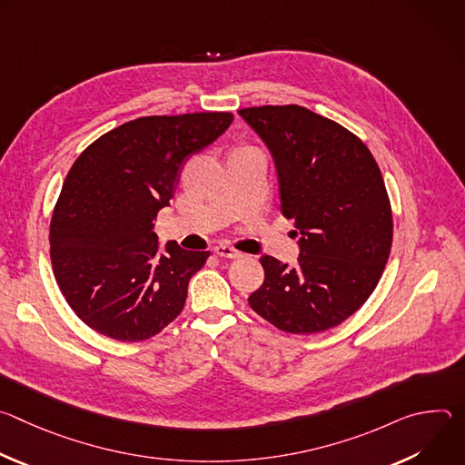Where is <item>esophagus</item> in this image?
Masks as SVG:
<instances>
[{
	"instance_id": "obj_1",
	"label": "esophagus",
	"mask_w": 465,
	"mask_h": 465,
	"mask_svg": "<svg viewBox=\"0 0 465 465\" xmlns=\"http://www.w3.org/2000/svg\"><path fill=\"white\" fill-rule=\"evenodd\" d=\"M213 252H215L217 255H221V257H228V259H237V257H241V255H242L239 250H235V248H233V246H230V244H217V246L213 248Z\"/></svg>"
}]
</instances>
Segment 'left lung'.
Masks as SVG:
<instances>
[{
    "label": "left lung",
    "mask_w": 465,
    "mask_h": 465,
    "mask_svg": "<svg viewBox=\"0 0 465 465\" xmlns=\"http://www.w3.org/2000/svg\"><path fill=\"white\" fill-rule=\"evenodd\" d=\"M269 147L282 213L300 235L296 267L262 255L250 307L278 329L312 335L350 318L377 287L393 223L370 149L342 124L298 104L239 110Z\"/></svg>",
    "instance_id": "1"
}]
</instances>
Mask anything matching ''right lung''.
Wrapping results in <instances>:
<instances>
[{"mask_svg": "<svg viewBox=\"0 0 465 465\" xmlns=\"http://www.w3.org/2000/svg\"><path fill=\"white\" fill-rule=\"evenodd\" d=\"M232 121L230 112L140 117L106 132L72 165L51 219V262L65 302L97 333L140 342L182 312L210 252L174 241L160 252L154 219L183 163Z\"/></svg>", "mask_w": 465, "mask_h": 465, "instance_id": "right-lung-1", "label": "right lung"}]
</instances>
